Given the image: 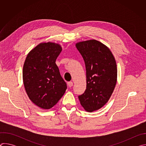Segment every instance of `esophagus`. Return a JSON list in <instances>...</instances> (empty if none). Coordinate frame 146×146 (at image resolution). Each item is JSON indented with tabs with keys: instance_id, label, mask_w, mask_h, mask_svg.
Returning <instances> with one entry per match:
<instances>
[{
	"instance_id": "34e87169",
	"label": "esophagus",
	"mask_w": 146,
	"mask_h": 146,
	"mask_svg": "<svg viewBox=\"0 0 146 146\" xmlns=\"http://www.w3.org/2000/svg\"><path fill=\"white\" fill-rule=\"evenodd\" d=\"M68 84L69 87H72L73 86V83L72 81H70V82H68Z\"/></svg>"
}]
</instances>
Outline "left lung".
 Instances as JSON below:
<instances>
[{
  "label": "left lung",
  "instance_id": "left-lung-1",
  "mask_svg": "<svg viewBox=\"0 0 146 146\" xmlns=\"http://www.w3.org/2000/svg\"><path fill=\"white\" fill-rule=\"evenodd\" d=\"M76 47L84 59L87 87L78 96L81 106L88 112L102 108L108 102L116 85L117 69L110 49L96 40L80 41Z\"/></svg>",
  "mask_w": 146,
  "mask_h": 146
}]
</instances>
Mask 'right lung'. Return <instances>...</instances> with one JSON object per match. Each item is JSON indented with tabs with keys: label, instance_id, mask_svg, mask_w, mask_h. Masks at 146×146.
I'll list each match as a JSON object with an SVG mask.
<instances>
[{
	"label": "right lung",
	"instance_id": "right-lung-1",
	"mask_svg": "<svg viewBox=\"0 0 146 146\" xmlns=\"http://www.w3.org/2000/svg\"><path fill=\"white\" fill-rule=\"evenodd\" d=\"M62 50L59 44L41 43L25 59L23 71L25 89L30 100L41 109L52 108L67 89L55 64Z\"/></svg>",
	"mask_w": 146,
	"mask_h": 146
}]
</instances>
